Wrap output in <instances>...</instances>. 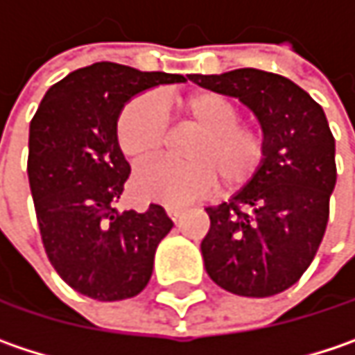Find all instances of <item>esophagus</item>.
I'll return each mask as SVG.
<instances>
[{
  "mask_svg": "<svg viewBox=\"0 0 355 355\" xmlns=\"http://www.w3.org/2000/svg\"><path fill=\"white\" fill-rule=\"evenodd\" d=\"M165 212H167V216H169L173 222H178V220L182 218V214H184V208H178V206H167V208H165Z\"/></svg>",
  "mask_w": 355,
  "mask_h": 355,
  "instance_id": "esophagus-1",
  "label": "esophagus"
}]
</instances>
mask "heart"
I'll return each instance as SVG.
<instances>
[{
    "label": "heart",
    "mask_w": 355,
    "mask_h": 355,
    "mask_svg": "<svg viewBox=\"0 0 355 355\" xmlns=\"http://www.w3.org/2000/svg\"><path fill=\"white\" fill-rule=\"evenodd\" d=\"M165 113L198 133L186 149L190 162H159L133 178L141 202L184 206L214 191L222 180L232 191L248 184L265 159V135L259 127L239 121L236 107L212 90H196L164 103ZM167 141V123L151 94L131 98L116 119V143L133 165L153 162Z\"/></svg>",
    "instance_id": "heart-1"
}]
</instances>
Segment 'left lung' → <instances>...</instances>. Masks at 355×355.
Listing matches in <instances>:
<instances>
[{"label":"left lung","instance_id":"8db88e82","mask_svg":"<svg viewBox=\"0 0 355 355\" xmlns=\"http://www.w3.org/2000/svg\"><path fill=\"white\" fill-rule=\"evenodd\" d=\"M191 83L239 98L265 135V159L228 202L208 208L200 244L218 287L241 297L289 289L311 265L336 188V139L323 109L293 80L257 68L190 74Z\"/></svg>","mask_w":355,"mask_h":355}]
</instances>
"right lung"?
Masks as SVG:
<instances>
[{
  "instance_id": "1",
  "label": "right lung",
  "mask_w": 355,
  "mask_h": 355,
  "mask_svg": "<svg viewBox=\"0 0 355 355\" xmlns=\"http://www.w3.org/2000/svg\"><path fill=\"white\" fill-rule=\"evenodd\" d=\"M188 78L96 62L70 72L40 103L30 123V190L46 254L80 295L123 301L151 279L157 244L173 222L159 204L143 214L114 208L131 171L116 119L141 92Z\"/></svg>"
}]
</instances>
